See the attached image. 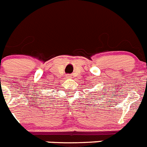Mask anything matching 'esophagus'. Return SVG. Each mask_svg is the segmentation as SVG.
<instances>
[{"instance_id":"34e87169","label":"esophagus","mask_w":147,"mask_h":147,"mask_svg":"<svg viewBox=\"0 0 147 147\" xmlns=\"http://www.w3.org/2000/svg\"><path fill=\"white\" fill-rule=\"evenodd\" d=\"M71 76H72V75H67V78H71Z\"/></svg>"}]
</instances>
